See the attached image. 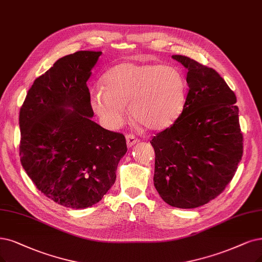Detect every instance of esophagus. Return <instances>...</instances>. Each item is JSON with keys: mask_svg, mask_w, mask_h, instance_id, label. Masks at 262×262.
Segmentation results:
<instances>
[{"mask_svg": "<svg viewBox=\"0 0 262 262\" xmlns=\"http://www.w3.org/2000/svg\"><path fill=\"white\" fill-rule=\"evenodd\" d=\"M138 141H139V139L133 134H129V135H127V136H126V143H127L128 148L133 147L134 144H136Z\"/></svg>", "mask_w": 262, "mask_h": 262, "instance_id": "1", "label": "esophagus"}]
</instances>
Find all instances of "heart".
<instances>
[{"label": "heart", "mask_w": 262, "mask_h": 262, "mask_svg": "<svg viewBox=\"0 0 262 262\" xmlns=\"http://www.w3.org/2000/svg\"><path fill=\"white\" fill-rule=\"evenodd\" d=\"M101 82L91 104L110 128L124 123L127 104L133 118L152 130L168 127L185 106L186 80L170 66L120 63L106 70Z\"/></svg>", "instance_id": "heart-1"}]
</instances>
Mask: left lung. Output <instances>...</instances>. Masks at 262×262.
I'll return each instance as SVG.
<instances>
[{"mask_svg":"<svg viewBox=\"0 0 262 262\" xmlns=\"http://www.w3.org/2000/svg\"><path fill=\"white\" fill-rule=\"evenodd\" d=\"M188 70L179 118L150 141L154 187L168 205L195 208L221 194L243 156L236 97L212 68L172 55Z\"/></svg>","mask_w":262,"mask_h":262,"instance_id":"1","label":"left lung"}]
</instances>
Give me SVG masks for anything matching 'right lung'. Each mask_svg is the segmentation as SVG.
Wrapping results in <instances>:
<instances>
[{
    "label": "right lung",
    "instance_id": "obj_1",
    "mask_svg": "<svg viewBox=\"0 0 262 262\" xmlns=\"http://www.w3.org/2000/svg\"><path fill=\"white\" fill-rule=\"evenodd\" d=\"M100 55L80 51L58 59L35 79L19 112L24 169L43 194L70 208L97 204L127 151L123 134L91 120L86 82Z\"/></svg>",
    "mask_w": 262,
    "mask_h": 262
}]
</instances>
